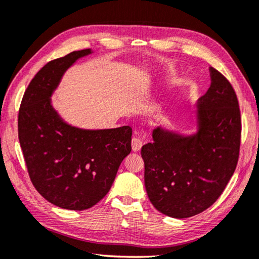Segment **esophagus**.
<instances>
[{
  "label": "esophagus",
  "instance_id": "34e87169",
  "mask_svg": "<svg viewBox=\"0 0 259 259\" xmlns=\"http://www.w3.org/2000/svg\"><path fill=\"white\" fill-rule=\"evenodd\" d=\"M141 146H143V140H141L139 137H134L133 140H131V147H133L134 151L140 150Z\"/></svg>",
  "mask_w": 259,
  "mask_h": 259
}]
</instances>
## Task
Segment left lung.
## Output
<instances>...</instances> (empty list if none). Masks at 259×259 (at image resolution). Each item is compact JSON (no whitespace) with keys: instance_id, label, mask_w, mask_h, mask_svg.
<instances>
[{"instance_id":"8db88e82","label":"left lung","mask_w":259,"mask_h":259,"mask_svg":"<svg viewBox=\"0 0 259 259\" xmlns=\"http://www.w3.org/2000/svg\"><path fill=\"white\" fill-rule=\"evenodd\" d=\"M211 86L197 101L199 130L183 137L157 128L141 148L149 200L165 215L184 219L210 207L237 167L241 139L239 103L224 75L210 67Z\"/></svg>"}]
</instances>
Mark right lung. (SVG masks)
<instances>
[{
    "label": "right lung",
    "mask_w": 259,
    "mask_h": 259,
    "mask_svg": "<svg viewBox=\"0 0 259 259\" xmlns=\"http://www.w3.org/2000/svg\"><path fill=\"white\" fill-rule=\"evenodd\" d=\"M91 53L78 50L46 64L25 90L18 116L30 180L46 200L67 210L90 209L102 200L131 151L129 125L75 128L64 122L50 102L66 69Z\"/></svg>",
    "instance_id": "add662e5"
}]
</instances>
